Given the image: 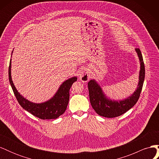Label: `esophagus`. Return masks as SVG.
Wrapping results in <instances>:
<instances>
[{
  "mask_svg": "<svg viewBox=\"0 0 159 159\" xmlns=\"http://www.w3.org/2000/svg\"><path fill=\"white\" fill-rule=\"evenodd\" d=\"M79 77L81 81L83 82H87L89 81L90 78V74L89 70L88 69H82L79 71Z\"/></svg>",
  "mask_w": 159,
  "mask_h": 159,
  "instance_id": "34e87169",
  "label": "esophagus"
}]
</instances>
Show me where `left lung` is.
Listing matches in <instances>:
<instances>
[{"mask_svg": "<svg viewBox=\"0 0 159 159\" xmlns=\"http://www.w3.org/2000/svg\"><path fill=\"white\" fill-rule=\"evenodd\" d=\"M141 62V70L139 72V82L137 90L127 99L120 102H112L105 97L102 88L95 82L91 80L88 82L89 100L91 106L100 116L113 118L123 115L136 104L140 97L145 80V70L141 52L139 48L135 49Z\"/></svg>", "mask_w": 159, "mask_h": 159, "instance_id": "1", "label": "left lung"}]
</instances>
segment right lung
Listing matches in <instances>:
<instances>
[{"instance_id": "1", "label": "right lung", "mask_w": 159, "mask_h": 159, "mask_svg": "<svg viewBox=\"0 0 159 159\" xmlns=\"http://www.w3.org/2000/svg\"><path fill=\"white\" fill-rule=\"evenodd\" d=\"M11 59L8 67L9 81L18 102L24 109L41 119H55L65 112L69 102L70 89L72 84L77 81L76 77L64 81L55 95L49 101L42 103H34L24 98L18 92L11 78Z\"/></svg>"}]
</instances>
